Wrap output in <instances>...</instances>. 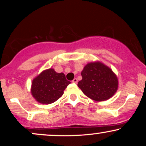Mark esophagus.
<instances>
[{"label": "esophagus", "mask_w": 146, "mask_h": 146, "mask_svg": "<svg viewBox=\"0 0 146 146\" xmlns=\"http://www.w3.org/2000/svg\"><path fill=\"white\" fill-rule=\"evenodd\" d=\"M72 82L73 83H75V84H77L78 83V79L77 78H74L73 80V81H72Z\"/></svg>", "instance_id": "esophagus-1"}]
</instances>
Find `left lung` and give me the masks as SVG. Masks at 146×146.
<instances>
[{
  "mask_svg": "<svg viewBox=\"0 0 146 146\" xmlns=\"http://www.w3.org/2000/svg\"><path fill=\"white\" fill-rule=\"evenodd\" d=\"M82 80L78 86L84 94L95 101H105L113 96L118 88L116 75L101 62L86 64L81 73Z\"/></svg>",
  "mask_w": 146,
  "mask_h": 146,
  "instance_id": "8db88e82",
  "label": "left lung"
}]
</instances>
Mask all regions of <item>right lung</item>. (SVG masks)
<instances>
[{
  "label": "right lung",
  "instance_id": "right-lung-1",
  "mask_svg": "<svg viewBox=\"0 0 146 146\" xmlns=\"http://www.w3.org/2000/svg\"><path fill=\"white\" fill-rule=\"evenodd\" d=\"M71 82L63 73H56L53 68L45 70L33 79L31 94L37 102L49 104L58 100Z\"/></svg>",
  "mask_w": 146,
  "mask_h": 146
}]
</instances>
